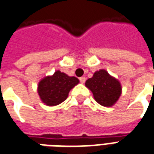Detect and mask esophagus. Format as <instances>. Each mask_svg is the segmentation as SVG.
I'll return each mask as SVG.
<instances>
[{"label": "esophagus", "mask_w": 154, "mask_h": 154, "mask_svg": "<svg viewBox=\"0 0 154 154\" xmlns=\"http://www.w3.org/2000/svg\"><path fill=\"white\" fill-rule=\"evenodd\" d=\"M79 80H80L81 83H82V84H83L84 82H86V77H80V78H79Z\"/></svg>", "instance_id": "obj_1"}]
</instances>
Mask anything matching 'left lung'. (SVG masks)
I'll return each mask as SVG.
<instances>
[{"instance_id":"1","label":"left lung","mask_w":154,"mask_h":154,"mask_svg":"<svg viewBox=\"0 0 154 154\" xmlns=\"http://www.w3.org/2000/svg\"><path fill=\"white\" fill-rule=\"evenodd\" d=\"M85 85L92 92L97 103L106 107L113 106L122 93L119 81L105 69L95 72L92 77L86 81Z\"/></svg>"}]
</instances>
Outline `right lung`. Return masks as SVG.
Returning a JSON list of instances; mask_svg holds the SVG:
<instances>
[{
    "label": "right lung",
    "instance_id": "add662e5",
    "mask_svg": "<svg viewBox=\"0 0 154 154\" xmlns=\"http://www.w3.org/2000/svg\"><path fill=\"white\" fill-rule=\"evenodd\" d=\"M78 83L79 80L77 77H70L57 70L53 75L41 79L37 91L43 103L48 106H54L63 102L68 97L69 91Z\"/></svg>",
    "mask_w": 154,
    "mask_h": 154
}]
</instances>
